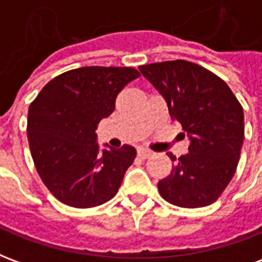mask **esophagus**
<instances>
[{
    "mask_svg": "<svg viewBox=\"0 0 262 262\" xmlns=\"http://www.w3.org/2000/svg\"><path fill=\"white\" fill-rule=\"evenodd\" d=\"M151 154H153V151H150V150H147V148L140 147L139 150H137V156H139V157H142V159H148Z\"/></svg>",
    "mask_w": 262,
    "mask_h": 262,
    "instance_id": "esophagus-1",
    "label": "esophagus"
}]
</instances>
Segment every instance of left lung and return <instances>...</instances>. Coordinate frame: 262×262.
I'll list each match as a JSON object with an SVG mask.
<instances>
[{
	"label": "left lung",
	"instance_id": "8db88e82",
	"mask_svg": "<svg viewBox=\"0 0 262 262\" xmlns=\"http://www.w3.org/2000/svg\"><path fill=\"white\" fill-rule=\"evenodd\" d=\"M139 70L164 97L172 119L191 140L189 153L178 160L168 153L176 165L159 181L160 195L181 208L208 206L236 172L244 140L243 106L220 77L191 61H163Z\"/></svg>",
	"mask_w": 262,
	"mask_h": 262
}]
</instances>
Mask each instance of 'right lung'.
I'll return each mask as SVG.
<instances>
[{
    "instance_id": "add662e5",
    "label": "right lung",
    "mask_w": 262,
    "mask_h": 262,
    "mask_svg": "<svg viewBox=\"0 0 262 262\" xmlns=\"http://www.w3.org/2000/svg\"><path fill=\"white\" fill-rule=\"evenodd\" d=\"M140 73L132 67H81L54 77L28 111V140L37 174L54 198L94 208L116 195L136 157L132 146L99 151L98 123Z\"/></svg>"
}]
</instances>
